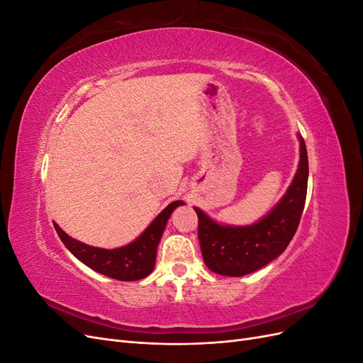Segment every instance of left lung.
Listing matches in <instances>:
<instances>
[{
    "label": "left lung",
    "mask_w": 363,
    "mask_h": 363,
    "mask_svg": "<svg viewBox=\"0 0 363 363\" xmlns=\"http://www.w3.org/2000/svg\"><path fill=\"white\" fill-rule=\"evenodd\" d=\"M300 139V164L292 184L281 201L262 218L247 227L219 225L200 208L199 239L206 267L221 276L240 277L268 265L280 256L298 228L307 194L309 162L304 139Z\"/></svg>",
    "instance_id": "left-lung-1"
}]
</instances>
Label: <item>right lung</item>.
<instances>
[{"mask_svg": "<svg viewBox=\"0 0 363 363\" xmlns=\"http://www.w3.org/2000/svg\"><path fill=\"white\" fill-rule=\"evenodd\" d=\"M184 204L183 201H174L167 206L157 215L148 228L135 242L115 250H104L86 245L68 236L63 230L54 224V228L72 255L83 262L91 269L121 281H135L150 276L156 265V252L167 221L175 207Z\"/></svg>", "mask_w": 363, "mask_h": 363, "instance_id": "right-lung-1", "label": "right lung"}]
</instances>
